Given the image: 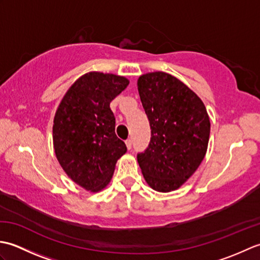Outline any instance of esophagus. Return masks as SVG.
<instances>
[{
	"instance_id": "esophagus-1",
	"label": "esophagus",
	"mask_w": 260,
	"mask_h": 260,
	"mask_svg": "<svg viewBox=\"0 0 260 260\" xmlns=\"http://www.w3.org/2000/svg\"><path fill=\"white\" fill-rule=\"evenodd\" d=\"M125 143H126V146H127V148H128V150H131V148H132V140H131V139L126 140V141H125Z\"/></svg>"
}]
</instances>
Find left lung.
Here are the masks:
<instances>
[{
    "label": "left lung",
    "mask_w": 260,
    "mask_h": 260,
    "mask_svg": "<svg viewBox=\"0 0 260 260\" xmlns=\"http://www.w3.org/2000/svg\"><path fill=\"white\" fill-rule=\"evenodd\" d=\"M143 108L151 126V141L137 154L144 179L152 189H178L206 155L210 120L206 106L189 87L156 71L137 81Z\"/></svg>",
    "instance_id": "obj_1"
}]
</instances>
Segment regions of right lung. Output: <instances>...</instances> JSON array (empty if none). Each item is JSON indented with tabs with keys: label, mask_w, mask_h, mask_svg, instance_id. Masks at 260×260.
Listing matches in <instances>:
<instances>
[{
	"label": "right lung",
	"mask_w": 260,
	"mask_h": 260,
	"mask_svg": "<svg viewBox=\"0 0 260 260\" xmlns=\"http://www.w3.org/2000/svg\"><path fill=\"white\" fill-rule=\"evenodd\" d=\"M129 81L112 74L89 73L69 88L53 119V146L69 178L97 192L112 179L117 159L127 151L115 134L109 107Z\"/></svg>",
	"instance_id": "obj_1"
}]
</instances>
